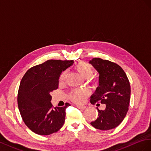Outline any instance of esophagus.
Wrapping results in <instances>:
<instances>
[{
	"label": "esophagus",
	"mask_w": 151,
	"mask_h": 151,
	"mask_svg": "<svg viewBox=\"0 0 151 151\" xmlns=\"http://www.w3.org/2000/svg\"><path fill=\"white\" fill-rule=\"evenodd\" d=\"M76 107H78V109H84L86 108V107H87L85 106H81V105H77Z\"/></svg>",
	"instance_id": "1"
}]
</instances>
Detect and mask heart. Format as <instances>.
<instances>
[{"label":"heart","instance_id":"obj_1","mask_svg":"<svg viewBox=\"0 0 151 151\" xmlns=\"http://www.w3.org/2000/svg\"><path fill=\"white\" fill-rule=\"evenodd\" d=\"M76 70L78 71L79 74L83 78L88 79L92 76L93 71L92 69L89 64L85 62H79L76 66ZM67 71H64L62 73L60 76V80L61 81L66 78L67 75ZM90 93V90L88 88H78L75 89L70 93L71 99L76 103H82L85 101V99L88 96Z\"/></svg>","mask_w":151,"mask_h":151}]
</instances>
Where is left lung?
<instances>
[{"label": "left lung", "mask_w": 151, "mask_h": 151, "mask_svg": "<svg viewBox=\"0 0 151 151\" xmlns=\"http://www.w3.org/2000/svg\"><path fill=\"white\" fill-rule=\"evenodd\" d=\"M89 63L99 73V86L90 97V102L106 104L104 110L97 108L99 117L90 124L101 130H111L123 122L128 112L130 82L126 73L117 64L101 58H93Z\"/></svg>", "instance_id": "1"}]
</instances>
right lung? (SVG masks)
I'll return each instance as SVG.
<instances>
[{"mask_svg": "<svg viewBox=\"0 0 151 151\" xmlns=\"http://www.w3.org/2000/svg\"><path fill=\"white\" fill-rule=\"evenodd\" d=\"M73 61L48 60L27 71L19 85L18 105L23 122L33 132L48 135L57 132L63 126L65 106L53 107L50 92L56 90L63 71L70 67Z\"/></svg>", "mask_w": 151, "mask_h": 151, "instance_id": "obj_1", "label": "right lung"}]
</instances>
